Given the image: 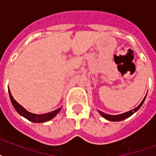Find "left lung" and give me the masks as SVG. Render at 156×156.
Wrapping results in <instances>:
<instances>
[{
    "label": "left lung",
    "instance_id": "1",
    "mask_svg": "<svg viewBox=\"0 0 156 156\" xmlns=\"http://www.w3.org/2000/svg\"><path fill=\"white\" fill-rule=\"evenodd\" d=\"M145 99H146V96H145V98H144V99L143 100V101L141 102V104H139V105H138L137 108H135L134 109H132V110H130V111L126 112H124V113H122V114H120V115H109V114L104 113V112H101V111H99V110H98V112H100V114L103 116V117H104V118L107 119V120H108V121H123V120H125V119L128 118V117H129L130 116H132V115H133L134 112H136L138 111V109L141 108V106L143 105V103H144V101H145Z\"/></svg>",
    "mask_w": 156,
    "mask_h": 156
}]
</instances>
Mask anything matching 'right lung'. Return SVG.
I'll list each match as a JSON object with an SVG mask.
<instances>
[{
    "instance_id": "right-lung-1",
    "label": "right lung",
    "mask_w": 156,
    "mask_h": 156,
    "mask_svg": "<svg viewBox=\"0 0 156 156\" xmlns=\"http://www.w3.org/2000/svg\"><path fill=\"white\" fill-rule=\"evenodd\" d=\"M9 98H10L11 103L13 104V108H15V110L18 112V113L20 114L21 116H23V117H25L29 121H32V122H36V123H42V122H46V121H50L51 119H52L54 116H56V114L58 113L59 112L61 111V108L56 109L55 111H52L51 112L45 114H34L31 113L30 112L27 111L23 106H21L20 104H18L16 101L13 97L11 95L10 90H9Z\"/></svg>"
}]
</instances>
